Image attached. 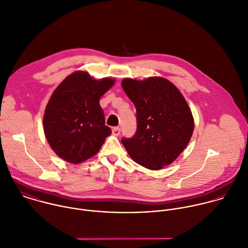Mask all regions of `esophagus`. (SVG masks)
Returning <instances> with one entry per match:
<instances>
[{
  "mask_svg": "<svg viewBox=\"0 0 248 248\" xmlns=\"http://www.w3.org/2000/svg\"><path fill=\"white\" fill-rule=\"evenodd\" d=\"M112 132H113V134H114L115 136H119V135H120V133H121V128H120L119 126H116V127H114V128H113Z\"/></svg>",
  "mask_w": 248,
  "mask_h": 248,
  "instance_id": "obj_1",
  "label": "esophagus"
}]
</instances>
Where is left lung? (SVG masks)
<instances>
[{
  "mask_svg": "<svg viewBox=\"0 0 248 248\" xmlns=\"http://www.w3.org/2000/svg\"><path fill=\"white\" fill-rule=\"evenodd\" d=\"M122 86L136 108L137 129L122 143L138 164L159 170L171 164L187 146L194 128L191 111L170 81L125 78Z\"/></svg>",
  "mask_w": 248,
  "mask_h": 248,
  "instance_id": "obj_1",
  "label": "left lung"
}]
</instances>
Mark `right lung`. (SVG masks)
<instances>
[{
	"instance_id": "obj_1",
	"label": "right lung",
	"mask_w": 248,
	"mask_h": 248,
	"mask_svg": "<svg viewBox=\"0 0 248 248\" xmlns=\"http://www.w3.org/2000/svg\"><path fill=\"white\" fill-rule=\"evenodd\" d=\"M114 80H93L89 73L68 75L47 103L43 128L52 150L65 161L77 164L93 156L111 134L99 105Z\"/></svg>"
}]
</instances>
